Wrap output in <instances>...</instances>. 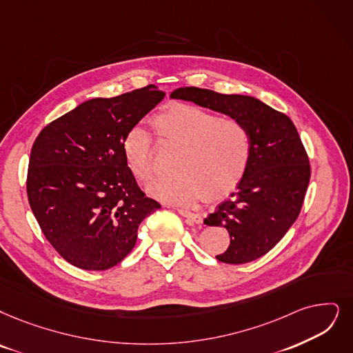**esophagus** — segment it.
I'll return each mask as SVG.
<instances>
[{
	"mask_svg": "<svg viewBox=\"0 0 353 353\" xmlns=\"http://www.w3.org/2000/svg\"><path fill=\"white\" fill-rule=\"evenodd\" d=\"M178 213H179L182 217H185L190 224H199V223L203 221V219H201L200 214L192 213V211H188V210H185V208H178Z\"/></svg>",
	"mask_w": 353,
	"mask_h": 353,
	"instance_id": "34e87169",
	"label": "esophagus"
}]
</instances>
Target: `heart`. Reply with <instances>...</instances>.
I'll list each match as a JSON object with an SVG mask.
<instances>
[{
    "label": "heart",
    "mask_w": 353,
    "mask_h": 353,
    "mask_svg": "<svg viewBox=\"0 0 353 353\" xmlns=\"http://www.w3.org/2000/svg\"><path fill=\"white\" fill-rule=\"evenodd\" d=\"M161 146L178 148L174 168L178 172L152 182L154 199L191 205L205 195L210 200L230 194L245 178L252 161L253 140L248 125L232 117L195 105L176 104L153 120ZM123 157L139 182L150 181L154 150L142 128H132L123 139Z\"/></svg>",
    "instance_id": "b5f03b06"
}]
</instances>
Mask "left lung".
Masks as SVG:
<instances>
[{
	"label": "left lung",
	"instance_id": "left-lung-1",
	"mask_svg": "<svg viewBox=\"0 0 353 353\" xmlns=\"http://www.w3.org/2000/svg\"><path fill=\"white\" fill-rule=\"evenodd\" d=\"M171 98L223 112L248 125L253 140L248 172L204 224L224 228L230 234L229 248L216 256L220 262L237 265L263 256L297 220L312 174L294 123L249 95L185 87L175 90Z\"/></svg>",
	"mask_w": 353,
	"mask_h": 353
}]
</instances>
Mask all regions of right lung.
<instances>
[{
  "label": "right lung",
  "instance_id": "obj_1",
  "mask_svg": "<svg viewBox=\"0 0 353 353\" xmlns=\"http://www.w3.org/2000/svg\"><path fill=\"white\" fill-rule=\"evenodd\" d=\"M163 97L148 85L92 98L36 137L27 196L45 237L70 265L87 271L117 265L134 248L140 223L161 208L139 188L121 145Z\"/></svg>",
  "mask_w": 353,
  "mask_h": 353
}]
</instances>
